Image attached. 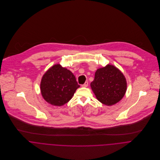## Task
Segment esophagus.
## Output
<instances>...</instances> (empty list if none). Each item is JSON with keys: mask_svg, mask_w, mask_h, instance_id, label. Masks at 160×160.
Here are the masks:
<instances>
[{"mask_svg": "<svg viewBox=\"0 0 160 160\" xmlns=\"http://www.w3.org/2000/svg\"><path fill=\"white\" fill-rule=\"evenodd\" d=\"M88 82L86 81L84 84L82 85V87H83V88H86V87H88Z\"/></svg>", "mask_w": 160, "mask_h": 160, "instance_id": "esophagus-1", "label": "esophagus"}]
</instances>
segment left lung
<instances>
[{
  "label": "left lung",
  "instance_id": "left-lung-1",
  "mask_svg": "<svg viewBox=\"0 0 160 160\" xmlns=\"http://www.w3.org/2000/svg\"><path fill=\"white\" fill-rule=\"evenodd\" d=\"M91 87L99 102L111 106L119 102L124 96L127 82L119 69L108 64L96 71Z\"/></svg>",
  "mask_w": 160,
  "mask_h": 160
}]
</instances>
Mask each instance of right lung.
<instances>
[{
  "label": "right lung",
  "mask_w": 160,
  "mask_h": 160,
  "mask_svg": "<svg viewBox=\"0 0 160 160\" xmlns=\"http://www.w3.org/2000/svg\"><path fill=\"white\" fill-rule=\"evenodd\" d=\"M40 86L46 102L59 107L68 103L80 87L71 71L60 64L54 65L46 71Z\"/></svg>",
  "instance_id": "add662e5"
}]
</instances>
